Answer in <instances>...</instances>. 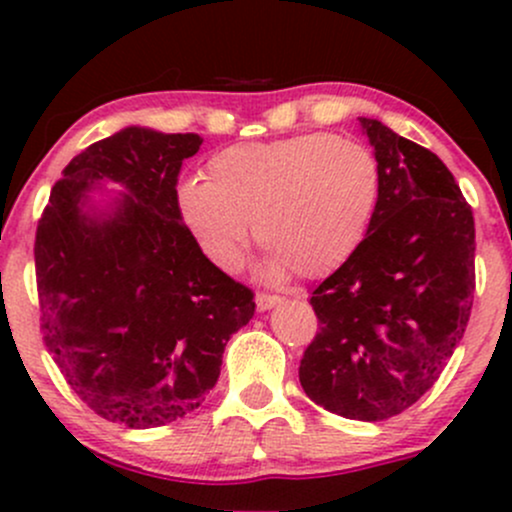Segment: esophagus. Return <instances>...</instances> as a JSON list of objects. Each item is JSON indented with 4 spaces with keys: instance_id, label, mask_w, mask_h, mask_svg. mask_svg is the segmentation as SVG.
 <instances>
[{
    "instance_id": "obj_1",
    "label": "esophagus",
    "mask_w": 512,
    "mask_h": 512,
    "mask_svg": "<svg viewBox=\"0 0 512 512\" xmlns=\"http://www.w3.org/2000/svg\"><path fill=\"white\" fill-rule=\"evenodd\" d=\"M255 303H257V310H260V313H264V310H272V308H276V305H279V303H284V298H279V296H267V293H257Z\"/></svg>"
}]
</instances>
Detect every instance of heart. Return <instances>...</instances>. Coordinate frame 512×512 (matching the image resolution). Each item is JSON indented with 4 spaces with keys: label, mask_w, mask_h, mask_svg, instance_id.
Returning <instances> with one entry per match:
<instances>
[{
    "label": "heart",
    "mask_w": 512,
    "mask_h": 512,
    "mask_svg": "<svg viewBox=\"0 0 512 512\" xmlns=\"http://www.w3.org/2000/svg\"><path fill=\"white\" fill-rule=\"evenodd\" d=\"M209 180L187 178L175 209L202 255L233 272L255 236L267 245L260 274L284 281L332 274L361 248L380 202V168L368 146L349 137L296 134L223 149Z\"/></svg>",
    "instance_id": "b5f03b06"
}]
</instances>
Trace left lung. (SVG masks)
Returning a JSON list of instances; mask_svg holds the SVG:
<instances>
[{
    "label": "left lung",
    "instance_id": "1",
    "mask_svg": "<svg viewBox=\"0 0 512 512\" xmlns=\"http://www.w3.org/2000/svg\"><path fill=\"white\" fill-rule=\"evenodd\" d=\"M380 168L366 240L310 296L320 332L298 378L332 414L383 421L424 397L467 330L474 216L445 163L358 117Z\"/></svg>",
    "mask_w": 512,
    "mask_h": 512
}]
</instances>
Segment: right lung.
<instances>
[{"instance_id": "1", "label": "right lung", "mask_w": 512, "mask_h": 512, "mask_svg": "<svg viewBox=\"0 0 512 512\" xmlns=\"http://www.w3.org/2000/svg\"><path fill=\"white\" fill-rule=\"evenodd\" d=\"M202 142L132 125L91 144L35 233L43 342L74 395L127 428L195 411L255 315L252 291L202 255L175 209L182 161Z\"/></svg>"}]
</instances>
